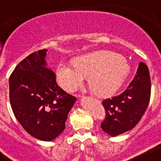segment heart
Listing matches in <instances>:
<instances>
[{"mask_svg": "<svg viewBox=\"0 0 161 161\" xmlns=\"http://www.w3.org/2000/svg\"><path fill=\"white\" fill-rule=\"evenodd\" d=\"M130 67L126 59L110 51H97L82 56L75 64L61 62L56 75L58 84L68 92L82 85L85 76L97 93L110 96L117 92L126 80Z\"/></svg>", "mask_w": 161, "mask_h": 161, "instance_id": "obj_1", "label": "heart"}]
</instances>
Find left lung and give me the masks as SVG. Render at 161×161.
Returning <instances> with one entry per match:
<instances>
[{"instance_id":"left-lung-1","label":"left lung","mask_w":161,"mask_h":161,"mask_svg":"<svg viewBox=\"0 0 161 161\" xmlns=\"http://www.w3.org/2000/svg\"><path fill=\"white\" fill-rule=\"evenodd\" d=\"M151 83L148 67L140 62L133 80L123 92L103 100L105 117L101 127L112 136L131 130L143 117L151 98Z\"/></svg>"}]
</instances>
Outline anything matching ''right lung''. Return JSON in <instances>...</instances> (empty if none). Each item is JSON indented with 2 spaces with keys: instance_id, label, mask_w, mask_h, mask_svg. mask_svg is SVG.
I'll return each instance as SVG.
<instances>
[{
  "instance_id": "right-lung-1",
  "label": "right lung",
  "mask_w": 161,
  "mask_h": 161,
  "mask_svg": "<svg viewBox=\"0 0 161 161\" xmlns=\"http://www.w3.org/2000/svg\"><path fill=\"white\" fill-rule=\"evenodd\" d=\"M47 49L31 53L18 64L9 79L10 102L15 118L36 139L52 141L65 129L76 97L58 85L46 67Z\"/></svg>"
}]
</instances>
